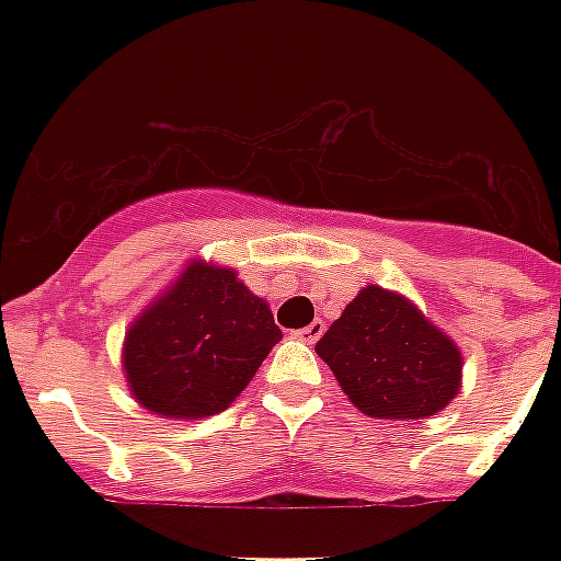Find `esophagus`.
Here are the masks:
<instances>
[{"mask_svg":"<svg viewBox=\"0 0 561 561\" xmlns=\"http://www.w3.org/2000/svg\"><path fill=\"white\" fill-rule=\"evenodd\" d=\"M323 332H325V325H323V320H314V323L311 325H306V329H299V341H306V343H317L320 341V337H323Z\"/></svg>","mask_w":561,"mask_h":561,"instance_id":"esophagus-1","label":"esophagus"}]
</instances>
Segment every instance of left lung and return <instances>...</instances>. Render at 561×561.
I'll list each match as a JSON object with an SVG mask.
<instances>
[{"mask_svg": "<svg viewBox=\"0 0 561 561\" xmlns=\"http://www.w3.org/2000/svg\"><path fill=\"white\" fill-rule=\"evenodd\" d=\"M352 404L375 419L434 416L460 390V350L408 299L367 285L317 341Z\"/></svg>", "mask_w": 561, "mask_h": 561, "instance_id": "obj_1", "label": "left lung"}]
</instances>
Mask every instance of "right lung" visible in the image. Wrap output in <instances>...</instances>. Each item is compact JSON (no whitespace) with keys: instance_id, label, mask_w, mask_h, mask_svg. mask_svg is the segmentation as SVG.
<instances>
[{"instance_id":"obj_1","label":"right lung","mask_w":561,"mask_h":561,"mask_svg":"<svg viewBox=\"0 0 561 561\" xmlns=\"http://www.w3.org/2000/svg\"><path fill=\"white\" fill-rule=\"evenodd\" d=\"M282 341L264 299L229 267L194 262L125 337L127 387L165 419L227 410Z\"/></svg>"}]
</instances>
